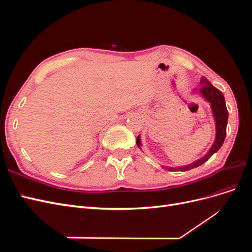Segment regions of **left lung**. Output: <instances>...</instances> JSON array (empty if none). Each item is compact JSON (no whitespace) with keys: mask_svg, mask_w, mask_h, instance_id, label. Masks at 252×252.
Wrapping results in <instances>:
<instances>
[{"mask_svg":"<svg viewBox=\"0 0 252 252\" xmlns=\"http://www.w3.org/2000/svg\"><path fill=\"white\" fill-rule=\"evenodd\" d=\"M195 91H199V94L205 98L206 101L210 103V107L212 110L213 118H215L216 122V140L213 142L212 146L208 150L207 154H206L203 158L196 159L195 162L186 165V166H179V167H164L165 169L170 170V171H186L189 169L195 168L197 166H201L205 162H207L208 159L211 158V156L222 147L224 143L225 136H226V127H227V122H228V110L225 104V98L222 91L216 88L212 84L205 78H202L201 80V88ZM136 145L141 148L142 143L140 135L136 139Z\"/></svg>","mask_w":252,"mask_h":252,"instance_id":"1","label":"left lung"}]
</instances>
